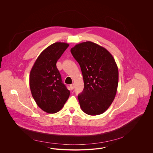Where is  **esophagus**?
<instances>
[{"label": "esophagus", "instance_id": "1", "mask_svg": "<svg viewBox=\"0 0 153 153\" xmlns=\"http://www.w3.org/2000/svg\"><path fill=\"white\" fill-rule=\"evenodd\" d=\"M69 87H70V88H71V89H73L74 88V84H71V85H69Z\"/></svg>", "mask_w": 153, "mask_h": 153}]
</instances>
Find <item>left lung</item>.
<instances>
[{"label":"left lung","mask_w":153,"mask_h":153,"mask_svg":"<svg viewBox=\"0 0 153 153\" xmlns=\"http://www.w3.org/2000/svg\"><path fill=\"white\" fill-rule=\"evenodd\" d=\"M71 52L84 79V90L78 95L81 109L89 115L104 113L117 91L118 69L115 59L105 48L90 41L76 45Z\"/></svg>","instance_id":"obj_1"}]
</instances>
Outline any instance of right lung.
Masks as SVG:
<instances>
[{
  "instance_id": "add662e5",
  "label": "right lung",
  "mask_w": 153,
  "mask_h": 153,
  "mask_svg": "<svg viewBox=\"0 0 153 153\" xmlns=\"http://www.w3.org/2000/svg\"><path fill=\"white\" fill-rule=\"evenodd\" d=\"M69 44L55 42L44 50L30 72L29 85L38 106L46 112L53 114L62 108L70 91L62 81L56 62Z\"/></svg>"
}]
</instances>
